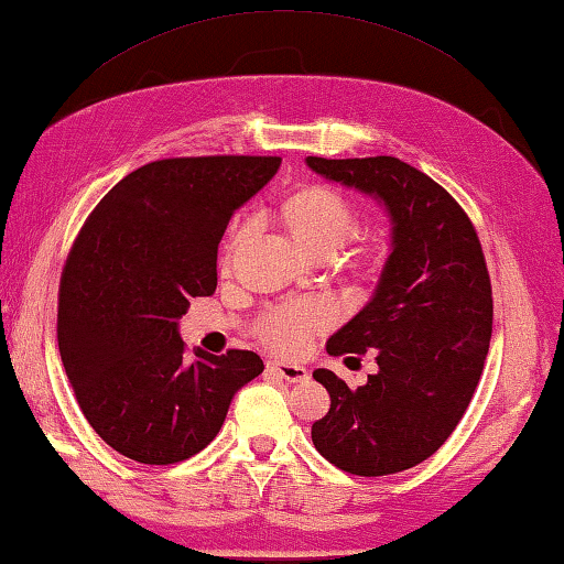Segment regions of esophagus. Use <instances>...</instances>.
Here are the masks:
<instances>
[{
    "label": "esophagus",
    "mask_w": 564,
    "mask_h": 564,
    "mask_svg": "<svg viewBox=\"0 0 564 564\" xmlns=\"http://www.w3.org/2000/svg\"><path fill=\"white\" fill-rule=\"evenodd\" d=\"M267 369L274 371L276 377L284 379V381H290V383H297V381L310 379V371L304 369V367H300V364H290V361H276V359H272V361H267Z\"/></svg>",
    "instance_id": "esophagus-1"
}]
</instances>
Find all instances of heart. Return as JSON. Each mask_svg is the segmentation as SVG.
<instances>
[{
	"mask_svg": "<svg viewBox=\"0 0 564 564\" xmlns=\"http://www.w3.org/2000/svg\"><path fill=\"white\" fill-rule=\"evenodd\" d=\"M282 225L304 250L327 260L341 250L359 230V213L347 197L327 185H310L292 193L280 207ZM247 225L232 232L230 250L245 240ZM367 254V250H364ZM334 324V307L329 302L310 297L276 304L257 324L264 344L280 354H302L312 339Z\"/></svg>",
	"mask_w": 564,
	"mask_h": 564,
	"instance_id": "heart-1",
	"label": "heart"
}]
</instances>
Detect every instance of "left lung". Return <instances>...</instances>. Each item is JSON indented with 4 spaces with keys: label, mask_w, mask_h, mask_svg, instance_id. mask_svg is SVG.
<instances>
[{
    "label": "left lung",
    "mask_w": 564,
    "mask_h": 564,
    "mask_svg": "<svg viewBox=\"0 0 564 564\" xmlns=\"http://www.w3.org/2000/svg\"><path fill=\"white\" fill-rule=\"evenodd\" d=\"M329 181L377 195L391 213L393 242L371 302L327 341L332 357H361L379 371L349 389L317 369L332 409L312 441L351 476H391L431 458L466 413L488 357L492 290L468 213L446 187L391 155H310Z\"/></svg>",
    "instance_id": "8db88e82"
}]
</instances>
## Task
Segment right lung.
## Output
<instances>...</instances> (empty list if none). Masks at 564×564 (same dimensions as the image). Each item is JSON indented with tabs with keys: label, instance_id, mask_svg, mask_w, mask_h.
Here are the masks:
<instances>
[{
	"label": "right lung",
	"instance_id": "add662e5",
	"mask_svg": "<svg viewBox=\"0 0 564 564\" xmlns=\"http://www.w3.org/2000/svg\"><path fill=\"white\" fill-rule=\"evenodd\" d=\"M276 155L163 158L128 173L78 230L58 282V354L86 421L145 466L200 453L235 391L264 371L254 351L185 359L177 319L217 288L232 213L276 173Z\"/></svg>",
	"mask_w": 564,
	"mask_h": 564
}]
</instances>
